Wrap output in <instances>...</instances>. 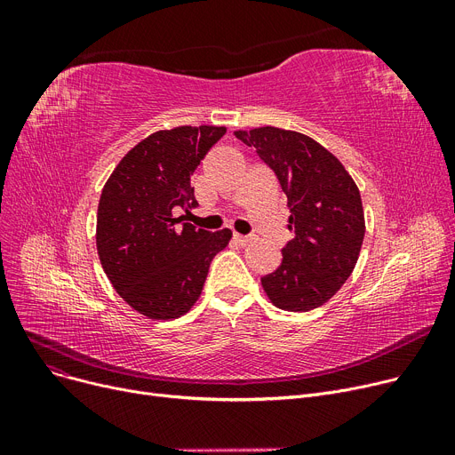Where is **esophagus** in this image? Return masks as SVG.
<instances>
[{
	"label": "esophagus",
	"mask_w": 455,
	"mask_h": 455,
	"mask_svg": "<svg viewBox=\"0 0 455 455\" xmlns=\"http://www.w3.org/2000/svg\"><path fill=\"white\" fill-rule=\"evenodd\" d=\"M234 242L240 243L243 247V245H247L251 242V237L249 235H242V234H234Z\"/></svg>",
	"instance_id": "esophagus-1"
}]
</instances>
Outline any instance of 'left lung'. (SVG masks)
I'll return each mask as SVG.
<instances>
[{"label": "left lung", "instance_id": "8db88e82", "mask_svg": "<svg viewBox=\"0 0 455 455\" xmlns=\"http://www.w3.org/2000/svg\"><path fill=\"white\" fill-rule=\"evenodd\" d=\"M276 173L288 196L293 240L278 269L261 278L269 300L285 312H309L336 295L352 275L365 235L360 189L319 141L297 131H235Z\"/></svg>", "mask_w": 455, "mask_h": 455}]
</instances>
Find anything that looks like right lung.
Returning a JSON list of instances; mask_svg holds the SVG:
<instances>
[{
  "label": "right lung",
  "instance_id": "right-lung-1",
  "mask_svg": "<svg viewBox=\"0 0 455 455\" xmlns=\"http://www.w3.org/2000/svg\"><path fill=\"white\" fill-rule=\"evenodd\" d=\"M227 127L180 125L141 140L103 186L95 245L112 288L155 321L188 314L201 297L213 256L232 232L182 223L196 206L191 175Z\"/></svg>",
  "mask_w": 455,
  "mask_h": 455
}]
</instances>
